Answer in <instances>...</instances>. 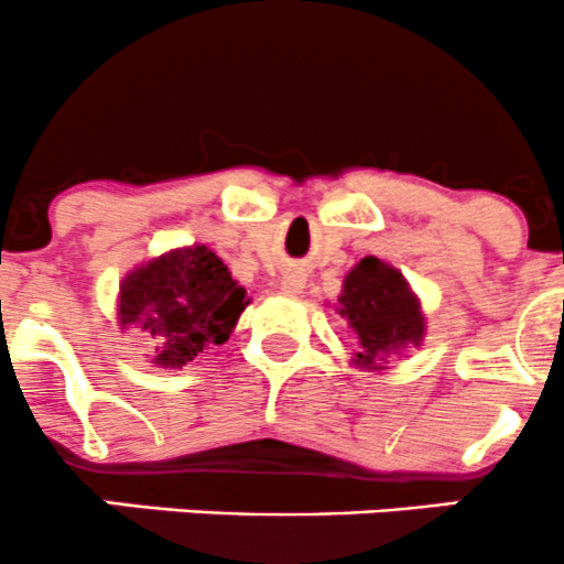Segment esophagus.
<instances>
[{"label":"esophagus","mask_w":564,"mask_h":564,"mask_svg":"<svg viewBox=\"0 0 564 564\" xmlns=\"http://www.w3.org/2000/svg\"><path fill=\"white\" fill-rule=\"evenodd\" d=\"M302 275L300 272H286V275L281 278V292H286V294H300L302 292Z\"/></svg>","instance_id":"34e87169"}]
</instances>
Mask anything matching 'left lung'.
Wrapping results in <instances>:
<instances>
[{"label": "left lung", "instance_id": "left-lung-1", "mask_svg": "<svg viewBox=\"0 0 564 564\" xmlns=\"http://www.w3.org/2000/svg\"><path fill=\"white\" fill-rule=\"evenodd\" d=\"M337 313L357 337L354 365L383 370L389 354L422 346L424 313L400 270L376 257H365L343 281Z\"/></svg>", "mask_w": 564, "mask_h": 564}]
</instances>
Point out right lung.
<instances>
[{
	"label": "right lung",
	"instance_id": "obj_1",
	"mask_svg": "<svg viewBox=\"0 0 564 564\" xmlns=\"http://www.w3.org/2000/svg\"><path fill=\"white\" fill-rule=\"evenodd\" d=\"M246 289L207 246H186L134 267L121 281L118 322L156 340L159 367H183L203 348L221 346L248 305Z\"/></svg>",
	"mask_w": 564,
	"mask_h": 564
}]
</instances>
